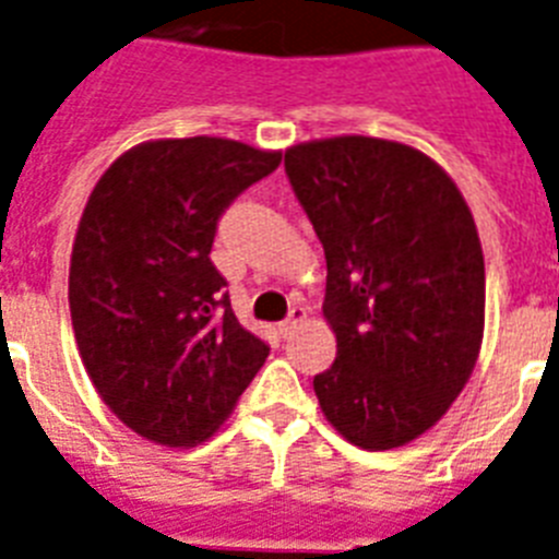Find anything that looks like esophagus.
<instances>
[{
	"label": "esophagus",
	"instance_id": "esophagus-1",
	"mask_svg": "<svg viewBox=\"0 0 559 559\" xmlns=\"http://www.w3.org/2000/svg\"><path fill=\"white\" fill-rule=\"evenodd\" d=\"M302 320H306V308L294 306V308H290V313H288V320L280 322V329H276V331H280L283 336H290L294 331L299 329V322H302Z\"/></svg>",
	"mask_w": 559,
	"mask_h": 559
}]
</instances>
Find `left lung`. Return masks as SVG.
Returning a JSON list of instances; mask_svg holds the SVG:
<instances>
[{"label": "left lung", "mask_w": 559, "mask_h": 559, "mask_svg": "<svg viewBox=\"0 0 559 559\" xmlns=\"http://www.w3.org/2000/svg\"><path fill=\"white\" fill-rule=\"evenodd\" d=\"M285 174L329 265L336 359L313 377L322 414L359 449L405 445L477 362L486 265L472 211L435 159L373 136L288 147Z\"/></svg>", "instance_id": "1"}]
</instances>
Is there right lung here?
I'll return each instance as SVG.
<instances>
[{
	"mask_svg": "<svg viewBox=\"0 0 559 559\" xmlns=\"http://www.w3.org/2000/svg\"><path fill=\"white\" fill-rule=\"evenodd\" d=\"M283 154L216 136L131 147L96 182L73 239L68 302L110 412L170 449L214 435L269 357L211 262L216 225Z\"/></svg>",
	"mask_w": 559,
	"mask_h": 559,
	"instance_id": "right-lung-1",
	"label": "right lung"
}]
</instances>
